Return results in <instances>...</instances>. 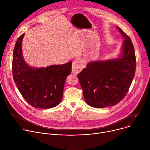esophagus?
Wrapping results in <instances>:
<instances>
[{
    "label": "esophagus",
    "instance_id": "obj_1",
    "mask_svg": "<svg viewBox=\"0 0 150 150\" xmlns=\"http://www.w3.org/2000/svg\"><path fill=\"white\" fill-rule=\"evenodd\" d=\"M84 67V65L83 62L79 60H76L73 63V73L74 74L79 73Z\"/></svg>",
    "mask_w": 150,
    "mask_h": 150
}]
</instances>
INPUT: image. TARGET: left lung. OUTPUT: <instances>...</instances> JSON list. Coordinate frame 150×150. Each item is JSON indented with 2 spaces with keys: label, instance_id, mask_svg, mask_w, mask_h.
Instances as JSON below:
<instances>
[{
  "label": "left lung",
  "instance_id": "1",
  "mask_svg": "<svg viewBox=\"0 0 150 150\" xmlns=\"http://www.w3.org/2000/svg\"><path fill=\"white\" fill-rule=\"evenodd\" d=\"M125 40L120 57L89 62L77 75L86 103L95 108L118 104L125 98L134 78L136 57L130 38L118 27Z\"/></svg>",
  "mask_w": 150,
  "mask_h": 150
}]
</instances>
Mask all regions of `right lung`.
Segmentation results:
<instances>
[{"instance_id":"right-lung-1","label":"right lung","mask_w":150,"mask_h":150,"mask_svg":"<svg viewBox=\"0 0 150 150\" xmlns=\"http://www.w3.org/2000/svg\"><path fill=\"white\" fill-rule=\"evenodd\" d=\"M24 35L18 39L13 52L12 73L15 85L25 100L33 107H55L61 101L65 79L71 73L72 62L46 68L31 67L22 54Z\"/></svg>"}]
</instances>
